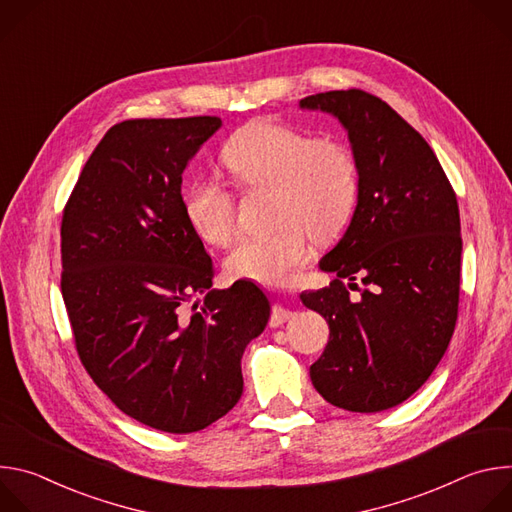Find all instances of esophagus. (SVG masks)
Masks as SVG:
<instances>
[{
    "mask_svg": "<svg viewBox=\"0 0 512 512\" xmlns=\"http://www.w3.org/2000/svg\"><path fill=\"white\" fill-rule=\"evenodd\" d=\"M291 318H294V312L287 310V308H283V306H275V308H273V312H271L269 326H271V328H277V326L285 324V322H287V320H291Z\"/></svg>",
    "mask_w": 512,
    "mask_h": 512,
    "instance_id": "obj_1",
    "label": "esophagus"
}]
</instances>
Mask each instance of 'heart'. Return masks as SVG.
I'll return each instance as SVG.
<instances>
[{"instance_id":"1","label":"heart","mask_w":512,"mask_h":512,"mask_svg":"<svg viewBox=\"0 0 512 512\" xmlns=\"http://www.w3.org/2000/svg\"><path fill=\"white\" fill-rule=\"evenodd\" d=\"M223 168L245 188H269V231L243 235L231 247L225 267L231 275L259 283H283L312 253L310 232L332 235L352 212L358 168L342 141L257 119L243 125L221 150ZM184 212L196 235L225 245L237 223L235 194L212 178H194L184 190Z\"/></svg>"}]
</instances>
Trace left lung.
Masks as SVG:
<instances>
[{
	"label": "left lung",
	"mask_w": 512,
	"mask_h": 512,
	"mask_svg": "<svg viewBox=\"0 0 512 512\" xmlns=\"http://www.w3.org/2000/svg\"><path fill=\"white\" fill-rule=\"evenodd\" d=\"M300 107L342 123L358 168L352 221L320 259L336 279L300 296L330 326L310 377L328 403L377 413L409 399L452 340L462 259L456 192L429 143L379 97L328 91Z\"/></svg>",
	"instance_id": "left-lung-1"
}]
</instances>
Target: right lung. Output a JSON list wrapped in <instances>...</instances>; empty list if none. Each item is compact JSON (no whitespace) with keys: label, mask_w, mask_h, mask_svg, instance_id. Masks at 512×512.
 Segmentation results:
<instances>
[{"label":"right lung","mask_w":512,"mask_h":512,"mask_svg":"<svg viewBox=\"0 0 512 512\" xmlns=\"http://www.w3.org/2000/svg\"><path fill=\"white\" fill-rule=\"evenodd\" d=\"M221 125H113L62 214L60 287L83 367L125 415L168 433L237 405L243 352L271 312L253 281L210 289L212 259L184 212L182 172ZM196 293L205 300L190 307Z\"/></svg>","instance_id":"add662e5"}]
</instances>
